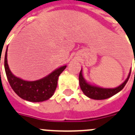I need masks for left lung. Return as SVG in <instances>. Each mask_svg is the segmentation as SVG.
I'll list each match as a JSON object with an SVG mask.
<instances>
[{
	"mask_svg": "<svg viewBox=\"0 0 135 135\" xmlns=\"http://www.w3.org/2000/svg\"><path fill=\"white\" fill-rule=\"evenodd\" d=\"M131 74V71H129L128 77L120 86L115 88H100L98 86H94L88 84L85 79H84L83 74H82V70H81L79 74V84L81 87V90L84 92V93L86 96H88L90 98L95 100H104L107 99L108 98L115 95L116 93L120 92L122 88L125 87L127 84V81L129 80V76Z\"/></svg>",
	"mask_w": 135,
	"mask_h": 135,
	"instance_id": "1",
	"label": "left lung"
}]
</instances>
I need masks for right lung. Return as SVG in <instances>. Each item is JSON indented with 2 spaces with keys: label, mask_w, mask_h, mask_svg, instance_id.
Masks as SVG:
<instances>
[{
  "label": "right lung",
  "mask_w": 135,
  "mask_h": 135,
  "mask_svg": "<svg viewBox=\"0 0 135 135\" xmlns=\"http://www.w3.org/2000/svg\"><path fill=\"white\" fill-rule=\"evenodd\" d=\"M7 51L8 48L5 54V70L8 82L15 93L22 99L30 102H42L50 98L56 90L59 76L66 66L59 68L47 76L37 81H24L15 76L10 71L7 61Z\"/></svg>",
  "instance_id": "add662e5"
}]
</instances>
